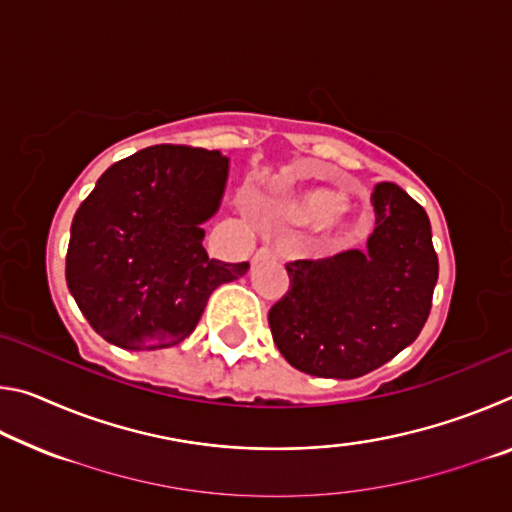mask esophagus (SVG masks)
Masks as SVG:
<instances>
[{"mask_svg":"<svg viewBox=\"0 0 512 512\" xmlns=\"http://www.w3.org/2000/svg\"><path fill=\"white\" fill-rule=\"evenodd\" d=\"M273 257H275V253H273V250H271V248H266V246H264V248H259V250H257V253L253 255V262L257 264V262H264V259H273Z\"/></svg>","mask_w":512,"mask_h":512,"instance_id":"34e87169","label":"esophagus"}]
</instances>
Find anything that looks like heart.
<instances>
[{
    "mask_svg": "<svg viewBox=\"0 0 512 512\" xmlns=\"http://www.w3.org/2000/svg\"><path fill=\"white\" fill-rule=\"evenodd\" d=\"M345 210H348V198L329 187H307L291 192L277 205V212L293 228H320L336 241H345L354 235L352 228L341 225Z\"/></svg>",
    "mask_w": 512,
    "mask_h": 512,
    "instance_id": "obj_1",
    "label": "heart"
}]
</instances>
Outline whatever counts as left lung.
<instances>
[{"instance_id":"left-lung-1","label":"left lung","mask_w":512,"mask_h":512,"mask_svg":"<svg viewBox=\"0 0 512 512\" xmlns=\"http://www.w3.org/2000/svg\"><path fill=\"white\" fill-rule=\"evenodd\" d=\"M372 205L368 250L289 262V291L268 311L277 350L307 375H366L418 339L429 318L438 255L427 212L395 183H379Z\"/></svg>"}]
</instances>
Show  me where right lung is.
<instances>
[{
	"label": "right lung",
	"instance_id": "right-lung-1",
	"mask_svg": "<svg viewBox=\"0 0 512 512\" xmlns=\"http://www.w3.org/2000/svg\"><path fill=\"white\" fill-rule=\"evenodd\" d=\"M228 180L221 151L158 144L119 160L72 221L65 277L94 332L124 350L185 341L216 287L248 262L225 264L203 248Z\"/></svg>",
	"mask_w": 512,
	"mask_h": 512
}]
</instances>
